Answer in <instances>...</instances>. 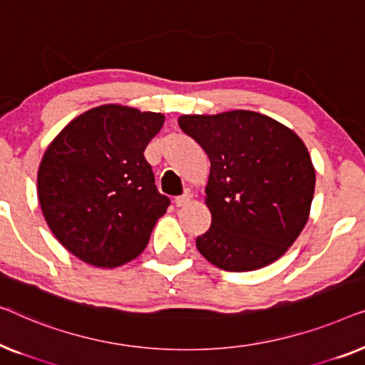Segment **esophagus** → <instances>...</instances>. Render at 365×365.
Here are the masks:
<instances>
[{
    "label": "esophagus",
    "instance_id": "obj_1",
    "mask_svg": "<svg viewBox=\"0 0 365 365\" xmlns=\"http://www.w3.org/2000/svg\"><path fill=\"white\" fill-rule=\"evenodd\" d=\"M188 203H190V195H182V197L175 198L177 207H187Z\"/></svg>",
    "mask_w": 365,
    "mask_h": 365
}]
</instances>
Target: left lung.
Returning a JSON list of instances; mask_svg holds the SVG:
<instances>
[{"label":"left lung","mask_w":365,"mask_h":365,"mask_svg":"<svg viewBox=\"0 0 365 365\" xmlns=\"http://www.w3.org/2000/svg\"><path fill=\"white\" fill-rule=\"evenodd\" d=\"M210 158L205 203L212 227L197 238L203 258L225 271L279 259L304 230L316 170L294 130L253 110L178 117Z\"/></svg>","instance_id":"left-lung-1"}]
</instances>
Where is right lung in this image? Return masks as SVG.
<instances>
[{
  "label": "right lung",
  "mask_w": 365,
  "mask_h": 365,
  "mask_svg": "<svg viewBox=\"0 0 365 365\" xmlns=\"http://www.w3.org/2000/svg\"><path fill=\"white\" fill-rule=\"evenodd\" d=\"M165 122L160 112L104 104L53 138L38 168V200L51 232L96 268H117L145 250L170 205L143 157Z\"/></svg>",
  "instance_id": "1"
}]
</instances>
